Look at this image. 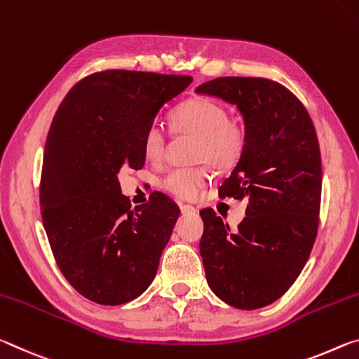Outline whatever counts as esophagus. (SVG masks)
<instances>
[{
	"mask_svg": "<svg viewBox=\"0 0 359 359\" xmlns=\"http://www.w3.org/2000/svg\"><path fill=\"white\" fill-rule=\"evenodd\" d=\"M180 210H181V213L183 215H196L197 213V210L192 207V205H183L181 203L180 205Z\"/></svg>",
	"mask_w": 359,
	"mask_h": 359,
	"instance_id": "esophagus-1",
	"label": "esophagus"
}]
</instances>
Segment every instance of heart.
Listing matches in <instances>:
<instances>
[{"mask_svg":"<svg viewBox=\"0 0 359 359\" xmlns=\"http://www.w3.org/2000/svg\"><path fill=\"white\" fill-rule=\"evenodd\" d=\"M176 132L198 137L197 158L208 161L216 168H231L240 161L246 148V130L238 122L229 121L227 109L210 98H191L172 113ZM143 154L151 162H158L165 154L167 133L158 124H151L143 135ZM207 167L172 170L161 186L180 198H194L208 183Z\"/></svg>","mask_w":359,"mask_h":359,"instance_id":"heart-1","label":"heart"}]
</instances>
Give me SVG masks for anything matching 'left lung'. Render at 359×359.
Returning a JSON list of instances; mask_svg holds the SVG:
<instances>
[{
  "label": "left lung",
  "instance_id": "1",
  "mask_svg": "<svg viewBox=\"0 0 359 359\" xmlns=\"http://www.w3.org/2000/svg\"><path fill=\"white\" fill-rule=\"evenodd\" d=\"M235 104L246 148L221 197L246 198L238 231L201 211V256L211 291L240 310L280 299L313 248L321 202V154L313 122L294 93L264 78H218L196 89Z\"/></svg>",
  "mask_w": 359,
  "mask_h": 359
}]
</instances>
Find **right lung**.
<instances>
[{
  "mask_svg": "<svg viewBox=\"0 0 359 359\" xmlns=\"http://www.w3.org/2000/svg\"><path fill=\"white\" fill-rule=\"evenodd\" d=\"M191 82L108 69L79 81L57 109L44 149L41 215L58 269L89 301L126 304L156 277L180 208L157 192L132 210L117 175L143 168L146 128Z\"/></svg>",
  "mask_w": 359,
  "mask_h": 359,
  "instance_id": "obj_1",
  "label": "right lung"
}]
</instances>
